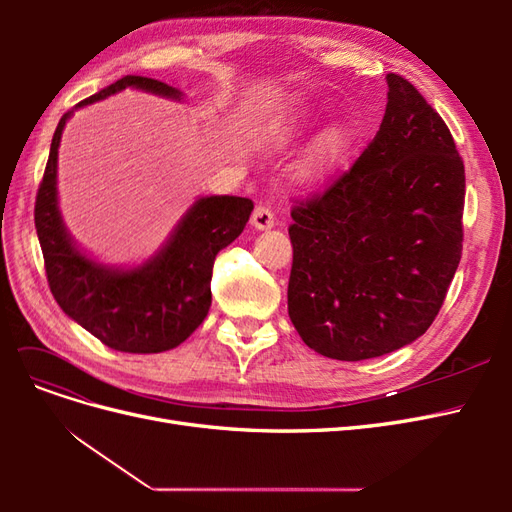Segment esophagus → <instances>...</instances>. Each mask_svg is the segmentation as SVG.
I'll list each match as a JSON object with an SVG mask.
<instances>
[{"mask_svg": "<svg viewBox=\"0 0 512 512\" xmlns=\"http://www.w3.org/2000/svg\"><path fill=\"white\" fill-rule=\"evenodd\" d=\"M275 224V213L269 205H258L252 213V226L256 230H269Z\"/></svg>", "mask_w": 512, "mask_h": 512, "instance_id": "obj_1", "label": "esophagus"}]
</instances>
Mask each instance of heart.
<instances>
[{
  "mask_svg": "<svg viewBox=\"0 0 512 512\" xmlns=\"http://www.w3.org/2000/svg\"><path fill=\"white\" fill-rule=\"evenodd\" d=\"M348 147V134L342 128H333L324 132L312 151V160H309V175H322L324 170H329L344 156Z\"/></svg>",
  "mask_w": 512,
  "mask_h": 512,
  "instance_id": "1",
  "label": "heart"
}]
</instances>
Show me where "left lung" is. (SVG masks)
Segmentation results:
<instances>
[{
    "mask_svg": "<svg viewBox=\"0 0 512 512\" xmlns=\"http://www.w3.org/2000/svg\"><path fill=\"white\" fill-rule=\"evenodd\" d=\"M386 81L376 136L290 211L288 316L309 348L337 361L421 337L463 250L466 168L453 134L408 79Z\"/></svg>",
    "mask_w": 512,
    "mask_h": 512,
    "instance_id": "1",
    "label": "left lung"
}]
</instances>
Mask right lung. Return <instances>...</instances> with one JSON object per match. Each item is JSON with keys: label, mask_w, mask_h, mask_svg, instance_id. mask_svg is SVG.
<instances>
[{"label": "right lung", "mask_w": 512, "mask_h": 512, "mask_svg": "<svg viewBox=\"0 0 512 512\" xmlns=\"http://www.w3.org/2000/svg\"><path fill=\"white\" fill-rule=\"evenodd\" d=\"M126 87L179 98V91L166 83L128 74L79 106ZM68 117L70 113L57 123L34 207L46 282L53 297L72 320L108 348L134 354L177 348L207 318L213 260L222 247L241 235L254 203L241 196L200 198L173 239L145 267L108 271L70 243L57 211V147Z\"/></svg>", "instance_id": "add662e5"}]
</instances>
